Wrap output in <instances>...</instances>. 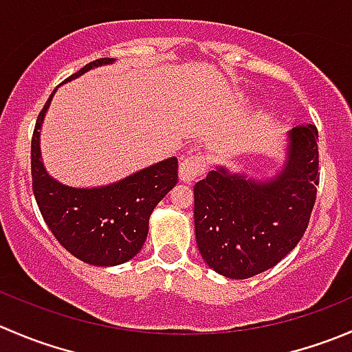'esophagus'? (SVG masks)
Listing matches in <instances>:
<instances>
[{
    "mask_svg": "<svg viewBox=\"0 0 352 352\" xmlns=\"http://www.w3.org/2000/svg\"><path fill=\"white\" fill-rule=\"evenodd\" d=\"M206 170V160L202 155H190L187 158H182L179 166V177L182 182L190 184L199 175H202Z\"/></svg>",
    "mask_w": 352,
    "mask_h": 352,
    "instance_id": "34e87169",
    "label": "esophagus"
}]
</instances>
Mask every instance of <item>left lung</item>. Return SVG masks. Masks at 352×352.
<instances>
[{
  "label": "left lung",
  "instance_id": "8db88e82",
  "mask_svg": "<svg viewBox=\"0 0 352 352\" xmlns=\"http://www.w3.org/2000/svg\"><path fill=\"white\" fill-rule=\"evenodd\" d=\"M285 168L271 180L247 179L216 166L194 186V226L206 264L230 279L274 267L303 236L317 199L318 131L287 134Z\"/></svg>",
  "mask_w": 352,
  "mask_h": 352
}]
</instances>
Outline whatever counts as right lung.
<instances>
[{
	"label": "right lung",
	"instance_id": "right-lung-1",
	"mask_svg": "<svg viewBox=\"0 0 352 352\" xmlns=\"http://www.w3.org/2000/svg\"><path fill=\"white\" fill-rule=\"evenodd\" d=\"M110 63L113 59L88 63L66 81ZM54 91L38 113L32 136V189L42 218L58 242L80 261L100 267L124 264L143 248L151 212L179 182V162L172 156L94 189L58 182L45 172L41 158V127Z\"/></svg>",
	"mask_w": 352,
	"mask_h": 352
}]
</instances>
